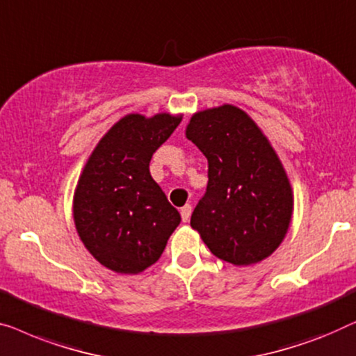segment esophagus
I'll list each match as a JSON object with an SVG mask.
<instances>
[{"instance_id":"1","label":"esophagus","mask_w":356,"mask_h":356,"mask_svg":"<svg viewBox=\"0 0 356 356\" xmlns=\"http://www.w3.org/2000/svg\"><path fill=\"white\" fill-rule=\"evenodd\" d=\"M190 214H192V207H190V204H185V207L180 208V216H182L184 222L188 221Z\"/></svg>"}]
</instances>
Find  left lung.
Masks as SVG:
<instances>
[{"label": "left lung", "mask_w": 356, "mask_h": 356, "mask_svg": "<svg viewBox=\"0 0 356 356\" xmlns=\"http://www.w3.org/2000/svg\"><path fill=\"white\" fill-rule=\"evenodd\" d=\"M185 135L208 159L207 192L190 226L222 261H263L284 240L293 211L292 187L271 143L232 104L195 113Z\"/></svg>", "instance_id": "left-lung-1"}]
</instances>
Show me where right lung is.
<instances>
[{
	"label": "right lung",
	"instance_id": "1",
	"mask_svg": "<svg viewBox=\"0 0 356 356\" xmlns=\"http://www.w3.org/2000/svg\"><path fill=\"white\" fill-rule=\"evenodd\" d=\"M182 121L168 113L127 114L90 154L74 193V222L85 248L121 274L156 263L180 214L149 174L153 153Z\"/></svg>",
	"mask_w": 356,
	"mask_h": 356
}]
</instances>
